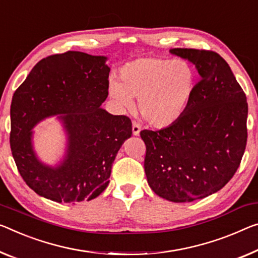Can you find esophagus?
Here are the masks:
<instances>
[{
	"instance_id": "esophagus-1",
	"label": "esophagus",
	"mask_w": 258,
	"mask_h": 258,
	"mask_svg": "<svg viewBox=\"0 0 258 258\" xmlns=\"http://www.w3.org/2000/svg\"><path fill=\"white\" fill-rule=\"evenodd\" d=\"M141 133V125L140 123H137L136 121L133 122V134L135 135V136H138Z\"/></svg>"
}]
</instances>
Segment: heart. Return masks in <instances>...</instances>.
<instances>
[{
    "label": "heart",
    "instance_id": "obj_1",
    "mask_svg": "<svg viewBox=\"0 0 258 258\" xmlns=\"http://www.w3.org/2000/svg\"><path fill=\"white\" fill-rule=\"evenodd\" d=\"M109 81V96L122 109H132L138 98L141 115L158 128L172 125L187 112L197 86V73L185 60L143 57Z\"/></svg>",
    "mask_w": 258,
    "mask_h": 258
}]
</instances>
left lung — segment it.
I'll list each match as a JSON object with an SVG mask.
<instances>
[{
    "label": "left lung",
    "instance_id": "obj_1",
    "mask_svg": "<svg viewBox=\"0 0 258 258\" xmlns=\"http://www.w3.org/2000/svg\"><path fill=\"white\" fill-rule=\"evenodd\" d=\"M201 76L187 112L164 129L143 130L148 183L158 196L185 203L225 187L247 144L248 104L243 90L215 51L173 48Z\"/></svg>",
    "mask_w": 258,
    "mask_h": 258
}]
</instances>
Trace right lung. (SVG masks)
Instances as JSON below:
<instances>
[{
	"label": "right lung",
	"mask_w": 258,
	"mask_h": 258,
	"mask_svg": "<svg viewBox=\"0 0 258 258\" xmlns=\"http://www.w3.org/2000/svg\"><path fill=\"white\" fill-rule=\"evenodd\" d=\"M106 61L82 51L50 55L15 91L11 152L23 180L39 196L75 204L98 197L109 183L113 162L133 128L129 117L100 107L108 96ZM55 115L67 134V149L63 159L49 166L34 151L32 129Z\"/></svg>",
	"instance_id": "right-lung-1"
}]
</instances>
